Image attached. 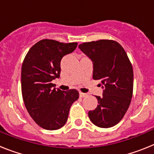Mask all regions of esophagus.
<instances>
[{"instance_id": "34e87169", "label": "esophagus", "mask_w": 154, "mask_h": 154, "mask_svg": "<svg viewBox=\"0 0 154 154\" xmlns=\"http://www.w3.org/2000/svg\"><path fill=\"white\" fill-rule=\"evenodd\" d=\"M79 96H80V97H82V98L85 97V96H87V94L86 93H83V92H79Z\"/></svg>"}]
</instances>
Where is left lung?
I'll return each mask as SVG.
<instances>
[{"instance_id":"obj_1","label":"left lung","mask_w":154,"mask_h":154,"mask_svg":"<svg viewBox=\"0 0 154 154\" xmlns=\"http://www.w3.org/2000/svg\"><path fill=\"white\" fill-rule=\"evenodd\" d=\"M79 49L92 62V78L100 80L103 96H96L99 105L88 115L92 123L109 128L123 119L131 103L133 71L123 48L112 40L85 42Z\"/></svg>"}]
</instances>
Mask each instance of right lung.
<instances>
[{"label":"right lung","instance_id":"add662e5","mask_svg":"<svg viewBox=\"0 0 154 154\" xmlns=\"http://www.w3.org/2000/svg\"><path fill=\"white\" fill-rule=\"evenodd\" d=\"M77 43L43 39L30 48L21 67V92L28 113L45 130H55L66 123L71 106L79 99L75 89L62 91L51 81L60 77V62Z\"/></svg>","mask_w":154,"mask_h":154}]
</instances>
